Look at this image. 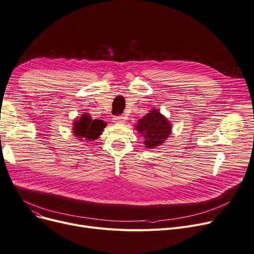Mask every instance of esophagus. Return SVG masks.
Here are the masks:
<instances>
[{"label":"esophagus","mask_w":254,"mask_h":254,"mask_svg":"<svg viewBox=\"0 0 254 254\" xmlns=\"http://www.w3.org/2000/svg\"><path fill=\"white\" fill-rule=\"evenodd\" d=\"M126 120H127V118L123 115H118V116L113 117V121L116 124H125Z\"/></svg>","instance_id":"esophagus-1"}]
</instances>
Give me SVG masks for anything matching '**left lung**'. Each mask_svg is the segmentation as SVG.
<instances>
[{
	"mask_svg": "<svg viewBox=\"0 0 254 254\" xmlns=\"http://www.w3.org/2000/svg\"><path fill=\"white\" fill-rule=\"evenodd\" d=\"M136 128L145 138L144 143L148 148H154L162 144L171 133L169 121L157 110H151L144 117L138 120Z\"/></svg>",
	"mask_w": 254,
	"mask_h": 254,
	"instance_id": "left-lung-1",
	"label": "left lung"
}]
</instances>
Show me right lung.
<instances>
[{
    "mask_svg": "<svg viewBox=\"0 0 254 254\" xmlns=\"http://www.w3.org/2000/svg\"><path fill=\"white\" fill-rule=\"evenodd\" d=\"M73 134L78 138H85V140H94L102 134L106 124L103 120L91 119V116L84 114L79 120L73 124Z\"/></svg>",
    "mask_w": 254,
    "mask_h": 254,
    "instance_id": "1",
    "label": "right lung"
}]
</instances>
